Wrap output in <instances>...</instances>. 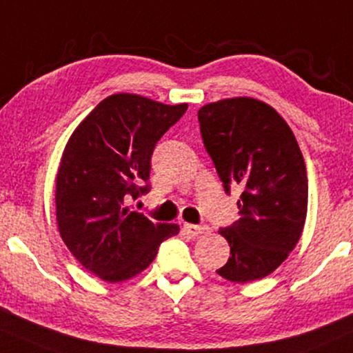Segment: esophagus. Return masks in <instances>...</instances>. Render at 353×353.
<instances>
[{"mask_svg":"<svg viewBox=\"0 0 353 353\" xmlns=\"http://www.w3.org/2000/svg\"><path fill=\"white\" fill-rule=\"evenodd\" d=\"M182 230L188 233L189 236H199L202 235L203 232L207 230L205 225H192V223H184V227H182Z\"/></svg>","mask_w":353,"mask_h":353,"instance_id":"obj_1","label":"esophagus"}]
</instances>
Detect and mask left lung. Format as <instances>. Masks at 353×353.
<instances>
[{
  "label": "left lung",
  "mask_w": 353,
  "mask_h": 353,
  "mask_svg": "<svg viewBox=\"0 0 353 353\" xmlns=\"http://www.w3.org/2000/svg\"><path fill=\"white\" fill-rule=\"evenodd\" d=\"M203 146L225 192L240 188V219L219 233L230 258L217 273L232 283L261 279L290 256L307 214V174L288 123L265 101L239 97L197 113Z\"/></svg>",
  "instance_id": "8db88e82"
}]
</instances>
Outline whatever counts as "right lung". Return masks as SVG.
<instances>
[{
  "instance_id": "1",
  "label": "right lung",
  "mask_w": 353,
  "mask_h": 353,
  "mask_svg": "<svg viewBox=\"0 0 353 353\" xmlns=\"http://www.w3.org/2000/svg\"><path fill=\"white\" fill-rule=\"evenodd\" d=\"M188 103L164 105L134 93L101 100L72 133L55 179L63 243L85 270L120 283L151 265L176 223H154L126 202L150 192L151 156Z\"/></svg>"
}]
</instances>
